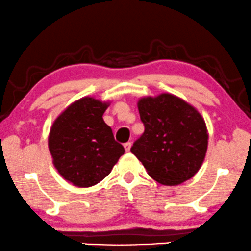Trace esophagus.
Listing matches in <instances>:
<instances>
[{"label":"esophagus","mask_w":251,"mask_h":251,"mask_svg":"<svg viewBox=\"0 0 251 251\" xmlns=\"http://www.w3.org/2000/svg\"><path fill=\"white\" fill-rule=\"evenodd\" d=\"M130 148H131V143H130V142L125 143V149H126V151H130Z\"/></svg>","instance_id":"34e87169"}]
</instances>
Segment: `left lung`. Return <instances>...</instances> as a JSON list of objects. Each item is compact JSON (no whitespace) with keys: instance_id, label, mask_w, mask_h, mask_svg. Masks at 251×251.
Masks as SVG:
<instances>
[{"instance_id":"8db88e82","label":"left lung","mask_w":251,"mask_h":251,"mask_svg":"<svg viewBox=\"0 0 251 251\" xmlns=\"http://www.w3.org/2000/svg\"><path fill=\"white\" fill-rule=\"evenodd\" d=\"M144 132L130 151L158 183L176 185L201 168L208 147L204 120L183 100L162 94L138 101Z\"/></svg>"}]
</instances>
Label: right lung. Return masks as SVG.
Returning a JSON list of instances; mask_svg holds the SVG:
<instances>
[{"mask_svg": "<svg viewBox=\"0 0 251 251\" xmlns=\"http://www.w3.org/2000/svg\"><path fill=\"white\" fill-rule=\"evenodd\" d=\"M108 108L93 97L74 102L50 129L49 150L62 177L76 187L95 185L107 177L125 154L111 128L103 121Z\"/></svg>", "mask_w": 251, "mask_h": 251, "instance_id": "1", "label": "right lung"}]
</instances>
